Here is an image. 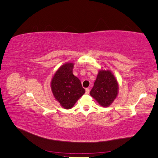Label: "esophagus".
I'll return each instance as SVG.
<instances>
[{"label":"esophagus","mask_w":158,"mask_h":158,"mask_svg":"<svg viewBox=\"0 0 158 158\" xmlns=\"http://www.w3.org/2000/svg\"><path fill=\"white\" fill-rule=\"evenodd\" d=\"M89 93V88H86L85 89V94H88Z\"/></svg>","instance_id":"1"}]
</instances>
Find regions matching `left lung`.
<instances>
[{
	"label": "left lung",
	"instance_id": "obj_1",
	"mask_svg": "<svg viewBox=\"0 0 158 158\" xmlns=\"http://www.w3.org/2000/svg\"><path fill=\"white\" fill-rule=\"evenodd\" d=\"M118 91V84L113 74L109 70L102 69L89 94L100 106L107 107L116 99Z\"/></svg>",
	"mask_w": 158,
	"mask_h": 158
}]
</instances>
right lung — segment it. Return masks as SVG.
Returning <instances> with one entry per match:
<instances>
[{
  "label": "right lung",
  "mask_w": 158,
  "mask_h": 158,
  "mask_svg": "<svg viewBox=\"0 0 158 158\" xmlns=\"http://www.w3.org/2000/svg\"><path fill=\"white\" fill-rule=\"evenodd\" d=\"M74 63H66L56 71L51 82L55 99L66 109L73 107L85 93L80 80L73 74Z\"/></svg>",
  "instance_id": "obj_1"
}]
</instances>
